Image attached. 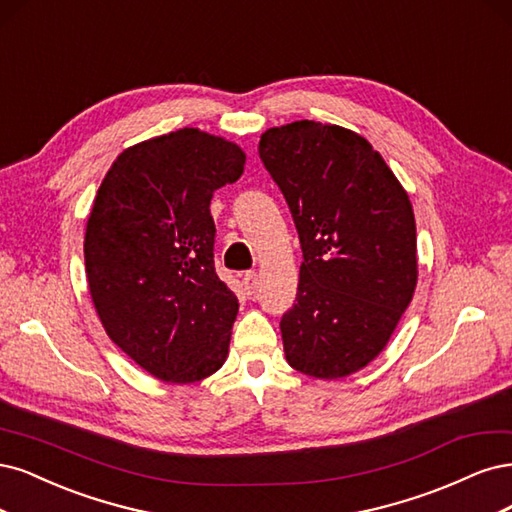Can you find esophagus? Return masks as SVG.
Segmentation results:
<instances>
[{
    "instance_id": "34e87169",
    "label": "esophagus",
    "mask_w": 512,
    "mask_h": 512,
    "mask_svg": "<svg viewBox=\"0 0 512 512\" xmlns=\"http://www.w3.org/2000/svg\"><path fill=\"white\" fill-rule=\"evenodd\" d=\"M242 285H244V291H246V293L253 295V293H255V287L259 285L257 274H255V272H246L244 278H242Z\"/></svg>"
}]
</instances>
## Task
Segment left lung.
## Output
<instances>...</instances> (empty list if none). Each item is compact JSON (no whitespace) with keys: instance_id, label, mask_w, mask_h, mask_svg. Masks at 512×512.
I'll return each mask as SVG.
<instances>
[{"instance_id":"obj_1","label":"left lung","mask_w":512,"mask_h":512,"mask_svg":"<svg viewBox=\"0 0 512 512\" xmlns=\"http://www.w3.org/2000/svg\"><path fill=\"white\" fill-rule=\"evenodd\" d=\"M263 166L283 191L304 261L280 321L289 366L336 381L366 368L417 289V227L408 193L372 144L319 121L270 127Z\"/></svg>"}]
</instances>
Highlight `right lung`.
<instances>
[{"label":"right lung","instance_id":"obj_1","mask_svg":"<svg viewBox=\"0 0 512 512\" xmlns=\"http://www.w3.org/2000/svg\"><path fill=\"white\" fill-rule=\"evenodd\" d=\"M244 161L238 144L183 127L125 148L97 189L91 300L110 340L159 381H202L227 359L238 298L214 272L210 200Z\"/></svg>","mask_w":512,"mask_h":512}]
</instances>
